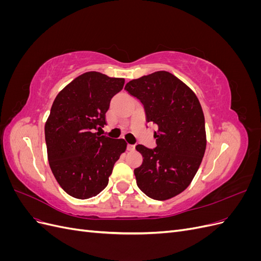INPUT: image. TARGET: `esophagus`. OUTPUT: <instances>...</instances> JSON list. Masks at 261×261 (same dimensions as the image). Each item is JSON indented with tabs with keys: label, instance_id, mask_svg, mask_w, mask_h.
Here are the masks:
<instances>
[{
	"label": "esophagus",
	"instance_id": "1",
	"mask_svg": "<svg viewBox=\"0 0 261 261\" xmlns=\"http://www.w3.org/2000/svg\"><path fill=\"white\" fill-rule=\"evenodd\" d=\"M127 150H128V151H134V150H135V146H134V145H127Z\"/></svg>",
	"mask_w": 261,
	"mask_h": 261
}]
</instances>
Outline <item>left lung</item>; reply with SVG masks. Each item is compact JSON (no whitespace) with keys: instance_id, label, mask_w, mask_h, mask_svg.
Returning <instances> with one entry per match:
<instances>
[{"instance_id":"obj_1","label":"left lung","mask_w":261,"mask_h":261,"mask_svg":"<svg viewBox=\"0 0 261 261\" xmlns=\"http://www.w3.org/2000/svg\"><path fill=\"white\" fill-rule=\"evenodd\" d=\"M125 89L144 105L147 122L158 125L155 149L136 146L144 158L134 170L137 186L152 199L173 198L192 183L206 151L200 102L186 84L165 70L133 80Z\"/></svg>"}]
</instances>
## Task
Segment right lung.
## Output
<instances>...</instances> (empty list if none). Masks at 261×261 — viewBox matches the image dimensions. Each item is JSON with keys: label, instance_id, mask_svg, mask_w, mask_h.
Returning <instances> with one entry per match:
<instances>
[{"label": "right lung", "instance_id": "right-lung-1", "mask_svg": "<svg viewBox=\"0 0 261 261\" xmlns=\"http://www.w3.org/2000/svg\"><path fill=\"white\" fill-rule=\"evenodd\" d=\"M124 78L87 72L65 86L54 99L44 125L48 160L60 186L77 199L103 191L114 163L125 152L124 139L100 136L110 101Z\"/></svg>", "mask_w": 261, "mask_h": 261}]
</instances>
